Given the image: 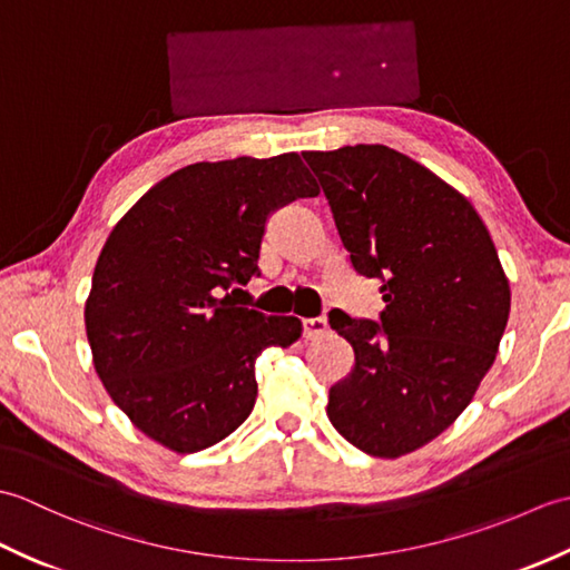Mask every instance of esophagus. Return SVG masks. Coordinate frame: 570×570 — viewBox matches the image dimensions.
Returning a JSON list of instances; mask_svg holds the SVG:
<instances>
[{
  "label": "esophagus",
  "mask_w": 570,
  "mask_h": 570,
  "mask_svg": "<svg viewBox=\"0 0 570 570\" xmlns=\"http://www.w3.org/2000/svg\"><path fill=\"white\" fill-rule=\"evenodd\" d=\"M328 331V321L325 318H304V337L313 341V337H321Z\"/></svg>",
  "instance_id": "1"
}]
</instances>
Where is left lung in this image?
I'll use <instances>...</instances> for the list:
<instances>
[{"label":"left lung","instance_id":"8db88e82","mask_svg":"<svg viewBox=\"0 0 570 570\" xmlns=\"http://www.w3.org/2000/svg\"><path fill=\"white\" fill-rule=\"evenodd\" d=\"M353 269L382 284L380 321L333 311L355 365L328 419L362 453L399 458L463 414L510 318V282L485 223L426 166L384 144L306 151Z\"/></svg>","mask_w":570,"mask_h":570}]
</instances>
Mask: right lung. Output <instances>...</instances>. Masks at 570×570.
<instances>
[{"label":"right lung","mask_w":570,"mask_h":570,"mask_svg":"<svg viewBox=\"0 0 570 570\" xmlns=\"http://www.w3.org/2000/svg\"><path fill=\"white\" fill-rule=\"evenodd\" d=\"M318 196L298 154L178 168L131 205L95 264L85 331L105 390L176 453L215 445L257 399L254 362L301 337L294 316L237 306L266 220Z\"/></svg>","instance_id":"right-lung-1"}]
</instances>
